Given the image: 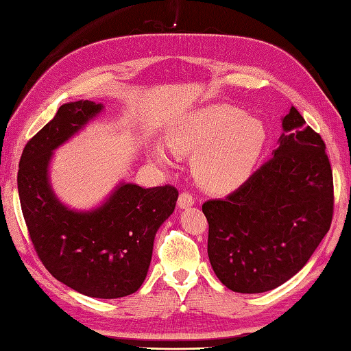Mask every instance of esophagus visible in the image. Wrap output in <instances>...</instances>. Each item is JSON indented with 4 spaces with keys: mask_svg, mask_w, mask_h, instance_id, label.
Segmentation results:
<instances>
[{
    "mask_svg": "<svg viewBox=\"0 0 351 351\" xmlns=\"http://www.w3.org/2000/svg\"><path fill=\"white\" fill-rule=\"evenodd\" d=\"M194 203H195V199L189 194V192H182L180 197H178V202H177L180 209H186V207L194 206Z\"/></svg>",
    "mask_w": 351,
    "mask_h": 351,
    "instance_id": "1",
    "label": "esophagus"
}]
</instances>
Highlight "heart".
Returning a JSON list of instances; mask_svg holds the SVG:
<instances>
[{
	"mask_svg": "<svg viewBox=\"0 0 351 351\" xmlns=\"http://www.w3.org/2000/svg\"><path fill=\"white\" fill-rule=\"evenodd\" d=\"M262 121L244 115L228 104H213L198 110L188 123L169 134L168 147L177 154L194 156V174L204 188L226 192L238 188L253 173L265 147ZM153 157L168 165L167 149L154 145Z\"/></svg>",
	"mask_w": 351,
	"mask_h": 351,
	"instance_id": "obj_1",
	"label": "heart"
}]
</instances>
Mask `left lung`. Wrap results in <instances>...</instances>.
Segmentation results:
<instances>
[{
    "label": "left lung",
    "mask_w": 351,
    "mask_h": 351,
    "mask_svg": "<svg viewBox=\"0 0 351 351\" xmlns=\"http://www.w3.org/2000/svg\"><path fill=\"white\" fill-rule=\"evenodd\" d=\"M273 159L226 198L209 199L207 254L217 277L259 294L302 269L330 228L333 177L326 144L294 106Z\"/></svg>",
    "instance_id": "left-lung-1"
}]
</instances>
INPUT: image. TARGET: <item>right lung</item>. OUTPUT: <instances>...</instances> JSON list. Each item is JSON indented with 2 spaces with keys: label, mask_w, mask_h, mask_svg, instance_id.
<instances>
[{
  "label": "right lung",
  "mask_w": 351,
  "mask_h": 351,
  "mask_svg": "<svg viewBox=\"0 0 351 351\" xmlns=\"http://www.w3.org/2000/svg\"><path fill=\"white\" fill-rule=\"evenodd\" d=\"M88 99L66 103L21 156L18 192L36 253L53 277L83 295L119 298L144 283L159 227L176 209L174 186L121 182L89 210L63 204L49 183L54 149L103 112Z\"/></svg>",
  "instance_id": "right-lung-1"
}]
</instances>
